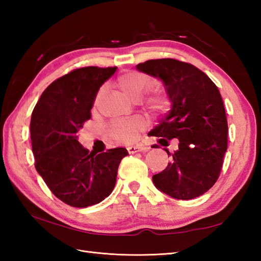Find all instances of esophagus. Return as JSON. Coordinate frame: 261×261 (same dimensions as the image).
Here are the masks:
<instances>
[{
  "mask_svg": "<svg viewBox=\"0 0 261 261\" xmlns=\"http://www.w3.org/2000/svg\"><path fill=\"white\" fill-rule=\"evenodd\" d=\"M149 148L147 147H142V146H134V147H127V152L129 153H136V152H140V151H147Z\"/></svg>",
  "mask_w": 261,
  "mask_h": 261,
  "instance_id": "34e87169",
  "label": "esophagus"
}]
</instances>
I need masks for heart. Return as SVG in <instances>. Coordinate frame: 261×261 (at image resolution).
I'll use <instances>...</instances> for the list:
<instances>
[{
    "label": "heart",
    "mask_w": 261,
    "mask_h": 261,
    "mask_svg": "<svg viewBox=\"0 0 261 261\" xmlns=\"http://www.w3.org/2000/svg\"><path fill=\"white\" fill-rule=\"evenodd\" d=\"M149 84H150L149 77L145 74L139 73V71H129V73L123 74L119 79V86L121 87V90L134 101H138L141 97ZM99 95H101V92L97 94L96 102ZM151 104L156 109H162L165 107L166 101L163 97H156L151 99ZM141 129L142 122L139 120H120L114 122L112 127H111V134L116 140L122 142H132L136 140L137 134Z\"/></svg>",
    "instance_id": "heart-1"
}]
</instances>
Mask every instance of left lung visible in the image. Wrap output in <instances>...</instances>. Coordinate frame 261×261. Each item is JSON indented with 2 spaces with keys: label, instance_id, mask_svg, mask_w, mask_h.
Masks as SVG:
<instances>
[{
  "label": "left lung",
  "instance_id": "1",
  "mask_svg": "<svg viewBox=\"0 0 261 261\" xmlns=\"http://www.w3.org/2000/svg\"><path fill=\"white\" fill-rule=\"evenodd\" d=\"M136 68L162 81L171 103L152 135L165 142L179 140L173 153L164 149L171 162L152 176L154 186L177 199L203 195L218 180L228 148V122L219 88L195 66L176 59H151Z\"/></svg>",
  "mask_w": 261,
  "mask_h": 261
}]
</instances>
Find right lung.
I'll list each match as a JSON object with an SVG mask.
<instances>
[{
  "label": "right lung",
  "instance_id": "right-lung-1",
  "mask_svg": "<svg viewBox=\"0 0 261 261\" xmlns=\"http://www.w3.org/2000/svg\"><path fill=\"white\" fill-rule=\"evenodd\" d=\"M116 67H84L53 82L31 114L35 166L49 190L74 207L102 202L112 193L125 148L93 154L79 142L77 132L91 119V109L104 82Z\"/></svg>",
  "mask_w": 261,
  "mask_h": 261
}]
</instances>
